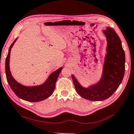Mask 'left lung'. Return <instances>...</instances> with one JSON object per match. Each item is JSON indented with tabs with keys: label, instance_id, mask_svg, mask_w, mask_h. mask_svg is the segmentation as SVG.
Wrapping results in <instances>:
<instances>
[{
	"label": "left lung",
	"instance_id": "obj_1",
	"mask_svg": "<svg viewBox=\"0 0 134 134\" xmlns=\"http://www.w3.org/2000/svg\"><path fill=\"white\" fill-rule=\"evenodd\" d=\"M107 40L103 73L98 82L87 88L82 86L73 75L72 79L76 91L82 97L90 101L109 98L117 90L124 77L125 55L122 42L116 31L107 27L103 30Z\"/></svg>",
	"mask_w": 134,
	"mask_h": 134
}]
</instances>
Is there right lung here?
Here are the masks:
<instances>
[{"instance_id": "1", "label": "right lung", "mask_w": 134, "mask_h": 134, "mask_svg": "<svg viewBox=\"0 0 134 134\" xmlns=\"http://www.w3.org/2000/svg\"><path fill=\"white\" fill-rule=\"evenodd\" d=\"M17 38L14 40L10 46L8 55L5 61V73L6 79L10 88L15 95L23 100L29 102H38L48 98L52 94L55 88V83L59 73L63 67H60L49 76L46 81L43 83L37 86H27L18 83L12 77L10 71L9 59L11 48L16 42Z\"/></svg>"}]
</instances>
